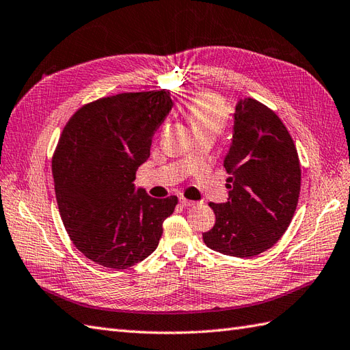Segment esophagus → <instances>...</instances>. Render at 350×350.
I'll use <instances>...</instances> for the list:
<instances>
[{
    "instance_id": "esophagus-1",
    "label": "esophagus",
    "mask_w": 350,
    "mask_h": 350,
    "mask_svg": "<svg viewBox=\"0 0 350 350\" xmlns=\"http://www.w3.org/2000/svg\"><path fill=\"white\" fill-rule=\"evenodd\" d=\"M180 204L185 207H195L198 206V201H191V200H186V198H180Z\"/></svg>"
}]
</instances>
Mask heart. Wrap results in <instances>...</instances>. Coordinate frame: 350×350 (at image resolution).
Here are the masks:
<instances>
[{"label":"heart","mask_w":350,"mask_h":350,"mask_svg":"<svg viewBox=\"0 0 350 350\" xmlns=\"http://www.w3.org/2000/svg\"><path fill=\"white\" fill-rule=\"evenodd\" d=\"M188 115L193 129H212L219 133L226 124L224 101L212 92H202L188 105Z\"/></svg>","instance_id":"1"}]
</instances>
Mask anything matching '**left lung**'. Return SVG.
<instances>
[{"label": "left lung", "mask_w": 350, "mask_h": 350, "mask_svg": "<svg viewBox=\"0 0 350 350\" xmlns=\"http://www.w3.org/2000/svg\"><path fill=\"white\" fill-rule=\"evenodd\" d=\"M232 119V140L224 159L228 200L208 204L216 224L202 240L224 255L250 258L274 246L288 230L301 168L286 126L267 105L240 100Z\"/></svg>", "instance_id": "1"}]
</instances>
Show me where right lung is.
I'll return each mask as SVG.
<instances>
[{"label": "right lung", "instance_id": "add662e5", "mask_svg": "<svg viewBox=\"0 0 350 350\" xmlns=\"http://www.w3.org/2000/svg\"><path fill=\"white\" fill-rule=\"evenodd\" d=\"M172 109L167 91L128 92L83 105L65 125L52 159L56 201L91 261L125 270L158 247L177 197L152 198L134 180Z\"/></svg>", "mask_w": 350, "mask_h": 350}]
</instances>
